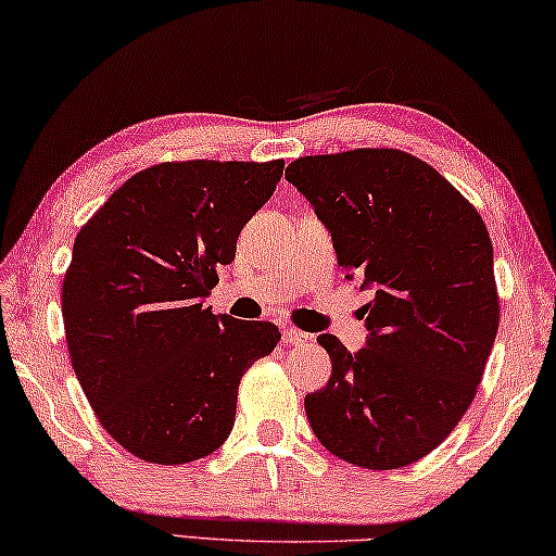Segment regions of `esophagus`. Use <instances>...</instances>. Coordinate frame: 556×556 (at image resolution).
Segmentation results:
<instances>
[{
  "label": "esophagus",
  "mask_w": 556,
  "mask_h": 556,
  "mask_svg": "<svg viewBox=\"0 0 556 556\" xmlns=\"http://www.w3.org/2000/svg\"><path fill=\"white\" fill-rule=\"evenodd\" d=\"M307 340H311V336H307V332H303V330H298V328H286L283 330V343L286 345H305Z\"/></svg>",
  "instance_id": "esophagus-1"
}]
</instances>
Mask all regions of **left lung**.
Here are the masks:
<instances>
[{"label":"left lung","mask_w":556,"mask_h":556,"mask_svg":"<svg viewBox=\"0 0 556 556\" xmlns=\"http://www.w3.org/2000/svg\"><path fill=\"white\" fill-rule=\"evenodd\" d=\"M286 176L328 226L348 278L375 288L363 350L318 338L332 372L305 397L307 422L350 465H413L463 420L497 336L484 220L445 176L400 149L301 156Z\"/></svg>","instance_id":"left-lung-1"}]
</instances>
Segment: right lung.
<instances>
[{"instance_id": "right-lung-1", "label": "right lung", "mask_w": 556, "mask_h": 556, "mask_svg": "<svg viewBox=\"0 0 556 556\" xmlns=\"http://www.w3.org/2000/svg\"><path fill=\"white\" fill-rule=\"evenodd\" d=\"M283 166L164 161L76 233L62 286L72 367L104 430L147 463H193L224 445L243 372L278 345L273 323L218 318L203 298Z\"/></svg>"}]
</instances>
